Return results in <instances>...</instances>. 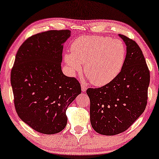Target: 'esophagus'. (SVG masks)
<instances>
[{
  "instance_id": "esophagus-1",
  "label": "esophagus",
  "mask_w": 159,
  "mask_h": 159,
  "mask_svg": "<svg viewBox=\"0 0 159 159\" xmlns=\"http://www.w3.org/2000/svg\"><path fill=\"white\" fill-rule=\"evenodd\" d=\"M81 90H82L83 92L86 91V90H87V86H86V85H85L84 84H81Z\"/></svg>"
}]
</instances>
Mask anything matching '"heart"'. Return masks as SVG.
Wrapping results in <instances>:
<instances>
[{"label": "heart", "instance_id": "1", "mask_svg": "<svg viewBox=\"0 0 159 159\" xmlns=\"http://www.w3.org/2000/svg\"><path fill=\"white\" fill-rule=\"evenodd\" d=\"M70 52L64 57L70 71H80L84 64L85 75L96 86L115 79L127 57L126 47L120 39L97 35L78 37L72 42Z\"/></svg>", "mask_w": 159, "mask_h": 159}]
</instances>
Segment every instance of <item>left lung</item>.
<instances>
[{
	"label": "left lung",
	"mask_w": 159,
	"mask_h": 159,
	"mask_svg": "<svg viewBox=\"0 0 159 159\" xmlns=\"http://www.w3.org/2000/svg\"><path fill=\"white\" fill-rule=\"evenodd\" d=\"M127 46L120 74L110 84L89 89L90 120L95 132L112 136L127 130L144 111L150 73L143 53L132 39L119 34Z\"/></svg>",
	"instance_id": "8db88e82"
}]
</instances>
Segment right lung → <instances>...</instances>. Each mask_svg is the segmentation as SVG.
Wrapping results in <instances>:
<instances>
[{"label":"right lung","instance_id":"add662e5","mask_svg":"<svg viewBox=\"0 0 159 159\" xmlns=\"http://www.w3.org/2000/svg\"><path fill=\"white\" fill-rule=\"evenodd\" d=\"M70 36L69 30L32 35L20 47L11 70L17 115L42 134L64 129L68 106L81 93L79 82L61 70L63 44Z\"/></svg>","mask_w":159,"mask_h":159}]
</instances>
